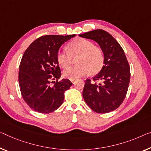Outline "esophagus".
Listing matches in <instances>:
<instances>
[{
    "label": "esophagus",
    "instance_id": "1",
    "mask_svg": "<svg viewBox=\"0 0 151 151\" xmlns=\"http://www.w3.org/2000/svg\"><path fill=\"white\" fill-rule=\"evenodd\" d=\"M71 82L73 83H74V82H75V80H71Z\"/></svg>",
    "mask_w": 151,
    "mask_h": 151
}]
</instances>
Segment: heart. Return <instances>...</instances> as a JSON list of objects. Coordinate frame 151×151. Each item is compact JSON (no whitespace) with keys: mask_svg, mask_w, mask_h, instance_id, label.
<instances>
[{"mask_svg":"<svg viewBox=\"0 0 151 151\" xmlns=\"http://www.w3.org/2000/svg\"><path fill=\"white\" fill-rule=\"evenodd\" d=\"M69 52L59 50L57 54L58 63L63 68H67L76 57L77 65L65 69L63 76L69 80L96 74L103 68L104 55L101 48L94 46L93 43L83 38H77L68 45Z\"/></svg>","mask_w":151,"mask_h":151,"instance_id":"b5f03b06","label":"heart"}]
</instances>
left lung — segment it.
Returning a JSON list of instances; mask_svg holds the SVG:
<instances>
[{"instance_id":"8db88e82","label":"left lung","mask_w":151,"mask_h":151,"mask_svg":"<svg viewBox=\"0 0 151 151\" xmlns=\"http://www.w3.org/2000/svg\"><path fill=\"white\" fill-rule=\"evenodd\" d=\"M98 43L104 55V65L93 78L86 80L82 95L88 105L98 113L115 110L123 103L128 89L130 70L122 46L107 32L92 30L79 34ZM96 80L102 83H96Z\"/></svg>"}]
</instances>
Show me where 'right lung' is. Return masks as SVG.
<instances>
[{"mask_svg": "<svg viewBox=\"0 0 151 151\" xmlns=\"http://www.w3.org/2000/svg\"><path fill=\"white\" fill-rule=\"evenodd\" d=\"M75 36H41L29 46L23 55L19 70L21 93L27 105L36 112L49 113L57 110L63 102L64 92L72 85L68 79L56 82L52 86L50 82L59 80L61 76L57 60L60 47Z\"/></svg>", "mask_w": 151, "mask_h": 151, "instance_id": "right-lung-1", "label": "right lung"}]
</instances>
